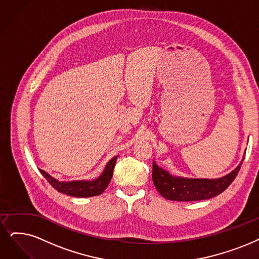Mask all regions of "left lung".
Listing matches in <instances>:
<instances>
[{"label": "left lung", "instance_id": "8db88e82", "mask_svg": "<svg viewBox=\"0 0 259 259\" xmlns=\"http://www.w3.org/2000/svg\"><path fill=\"white\" fill-rule=\"evenodd\" d=\"M243 159L244 155L240 163L231 173L220 179H189L177 177L160 168L155 160H153L152 180L158 192L167 200L179 202L208 200L223 192L233 183L241 168Z\"/></svg>", "mask_w": 259, "mask_h": 259}]
</instances>
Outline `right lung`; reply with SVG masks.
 Masks as SVG:
<instances>
[{"label": "right lung", "instance_id": "right-lung-1", "mask_svg": "<svg viewBox=\"0 0 259 259\" xmlns=\"http://www.w3.org/2000/svg\"><path fill=\"white\" fill-rule=\"evenodd\" d=\"M117 158L118 156L112 157L107 162L104 171L102 172L100 177L92 181L60 182L54 179L53 177H51V175L46 171L41 169L39 171L57 191L70 196H75V198H90V196L100 195L107 188V186L112 178V173L113 169H115Z\"/></svg>", "mask_w": 259, "mask_h": 259}]
</instances>
